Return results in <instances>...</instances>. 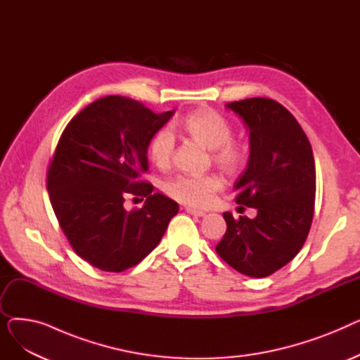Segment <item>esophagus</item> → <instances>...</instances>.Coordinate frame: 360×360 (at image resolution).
Here are the masks:
<instances>
[{
    "label": "esophagus",
    "instance_id": "1",
    "mask_svg": "<svg viewBox=\"0 0 360 360\" xmlns=\"http://www.w3.org/2000/svg\"><path fill=\"white\" fill-rule=\"evenodd\" d=\"M186 213H190V214H193V216H195V217H202V216H205V212H202V210H197V209H191V207H186Z\"/></svg>",
    "mask_w": 360,
    "mask_h": 360
}]
</instances>
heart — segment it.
Returning a JSON list of instances; mask_svg holds the SVG:
<instances>
[{
    "mask_svg": "<svg viewBox=\"0 0 360 360\" xmlns=\"http://www.w3.org/2000/svg\"><path fill=\"white\" fill-rule=\"evenodd\" d=\"M181 128L186 136L210 148L213 163L223 172L235 175L247 163L248 151L245 144L232 139V125L213 109L201 108L185 115ZM175 137L169 128L158 129L148 143V158L158 167L172 162ZM223 188V181L214 174L176 175L163 184V191L174 200L190 207L210 205Z\"/></svg>",
    "mask_w": 360,
    "mask_h": 360,
    "instance_id": "1",
    "label": "heart"
}]
</instances>
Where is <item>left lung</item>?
I'll use <instances>...</instances> for the list:
<instances>
[{
    "mask_svg": "<svg viewBox=\"0 0 360 360\" xmlns=\"http://www.w3.org/2000/svg\"><path fill=\"white\" fill-rule=\"evenodd\" d=\"M250 129V160L235 184L236 202L255 219L223 213L228 229L216 252L236 271L267 277L304 247L315 209V162L307 134L278 102L251 98L226 105Z\"/></svg>",
    "mask_w": 360,
    "mask_h": 360,
    "instance_id": "1",
    "label": "left lung"
}]
</instances>
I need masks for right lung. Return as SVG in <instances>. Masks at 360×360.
Here are the masks:
<instances>
[{"instance_id": "right-lung-1", "label": "right lung", "mask_w": 360, "mask_h": 360, "mask_svg": "<svg viewBox=\"0 0 360 360\" xmlns=\"http://www.w3.org/2000/svg\"><path fill=\"white\" fill-rule=\"evenodd\" d=\"M174 112L155 113L134 99L105 96L80 110L63 131L46 188L64 235L90 266L109 273L137 266L178 213L176 201L140 179L148 170L150 139ZM127 195L146 196V202L128 212Z\"/></svg>"}]
</instances>
